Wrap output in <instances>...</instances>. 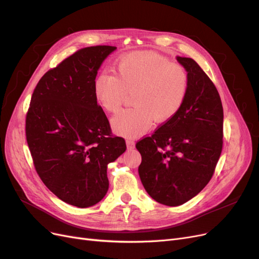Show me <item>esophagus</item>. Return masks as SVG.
Returning <instances> with one entry per match:
<instances>
[{"instance_id":"esophagus-1","label":"esophagus","mask_w":259,"mask_h":259,"mask_svg":"<svg viewBox=\"0 0 259 259\" xmlns=\"http://www.w3.org/2000/svg\"><path fill=\"white\" fill-rule=\"evenodd\" d=\"M126 146L128 149H134L135 148V142L133 139H126Z\"/></svg>"}]
</instances>
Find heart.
Instances as JSON below:
<instances>
[{"instance_id": "b5f03b06", "label": "heart", "mask_w": 259, "mask_h": 259, "mask_svg": "<svg viewBox=\"0 0 259 259\" xmlns=\"http://www.w3.org/2000/svg\"><path fill=\"white\" fill-rule=\"evenodd\" d=\"M115 74L101 72L94 82L98 104L109 112L122 107L127 92H134L135 107L117 113L112 128L124 136H138L151 127L152 121L166 122L183 107L189 88L186 69L159 55L134 53L121 58Z\"/></svg>"}]
</instances>
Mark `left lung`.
I'll return each mask as SVG.
<instances>
[{
    "label": "left lung",
    "instance_id": "obj_1",
    "mask_svg": "<svg viewBox=\"0 0 259 259\" xmlns=\"http://www.w3.org/2000/svg\"><path fill=\"white\" fill-rule=\"evenodd\" d=\"M176 59L189 76L185 103L136 144L142 184L153 200L167 206L182 205L202 191L223 149L224 110L215 85L192 58Z\"/></svg>",
    "mask_w": 259,
    "mask_h": 259
}]
</instances>
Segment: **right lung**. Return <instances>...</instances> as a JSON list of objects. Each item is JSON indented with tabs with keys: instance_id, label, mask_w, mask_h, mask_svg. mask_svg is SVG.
<instances>
[{
	"instance_id": "right-lung-1",
	"label": "right lung",
	"mask_w": 259,
	"mask_h": 259,
	"mask_svg": "<svg viewBox=\"0 0 259 259\" xmlns=\"http://www.w3.org/2000/svg\"><path fill=\"white\" fill-rule=\"evenodd\" d=\"M114 46L77 51L38 81L26 117V137L36 173L70 205L90 207L108 189V164L126 150L111 134L94 82Z\"/></svg>"
}]
</instances>
